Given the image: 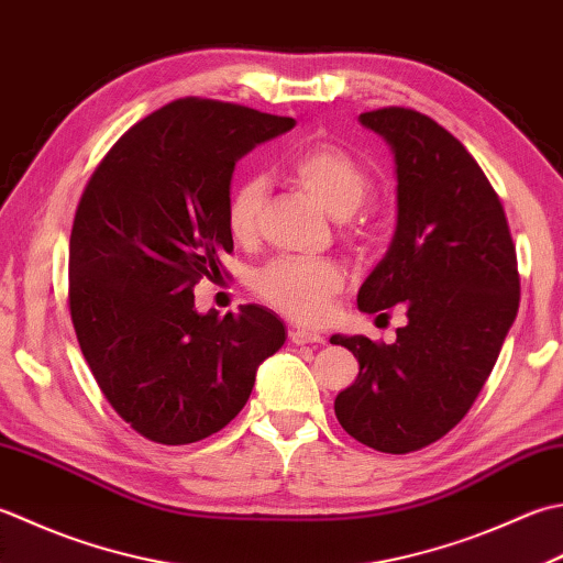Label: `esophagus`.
Instances as JSON below:
<instances>
[{
    "label": "esophagus",
    "instance_id": "34e87169",
    "mask_svg": "<svg viewBox=\"0 0 563 563\" xmlns=\"http://www.w3.org/2000/svg\"><path fill=\"white\" fill-rule=\"evenodd\" d=\"M290 341L297 346H305V344H324V336L310 332V329H300V327H292L290 329Z\"/></svg>",
    "mask_w": 563,
    "mask_h": 563
}]
</instances>
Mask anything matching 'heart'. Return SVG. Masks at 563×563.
Returning <instances> with one entry per match:
<instances>
[{
  "label": "heart",
  "mask_w": 563,
  "mask_h": 563,
  "mask_svg": "<svg viewBox=\"0 0 563 563\" xmlns=\"http://www.w3.org/2000/svg\"><path fill=\"white\" fill-rule=\"evenodd\" d=\"M288 170L292 180L334 219L356 212L371 190V178L349 151L334 143H314L297 153ZM266 202L263 178L241 180L229 195L227 227L236 241H249L258 229V217ZM253 290L275 310L295 322H319L332 297L344 288V273L329 261L278 258L253 273Z\"/></svg>",
  "instance_id": "b5f03b06"
}]
</instances>
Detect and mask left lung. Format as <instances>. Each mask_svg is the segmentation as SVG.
Listing matches in <instances>:
<instances>
[{"instance_id": "left-lung-1", "label": "left lung", "mask_w": 563, "mask_h": 563, "mask_svg": "<svg viewBox=\"0 0 563 563\" xmlns=\"http://www.w3.org/2000/svg\"><path fill=\"white\" fill-rule=\"evenodd\" d=\"M395 156L398 224L361 285L358 310L402 305L393 344L334 334L358 378L334 400L339 424L385 454L442 439L471 410L520 307V275L503 205L464 143L415 109L361 114Z\"/></svg>"}]
</instances>
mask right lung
<instances>
[{
    "mask_svg": "<svg viewBox=\"0 0 563 563\" xmlns=\"http://www.w3.org/2000/svg\"><path fill=\"white\" fill-rule=\"evenodd\" d=\"M290 117L187 97L121 136L97 165L70 234V317L92 376L151 442L192 444L246 405L285 324L261 305L195 310L234 239L227 227L241 156Z\"/></svg>",
    "mask_w": 563,
    "mask_h": 563,
    "instance_id": "add662e5",
    "label": "right lung"
}]
</instances>
